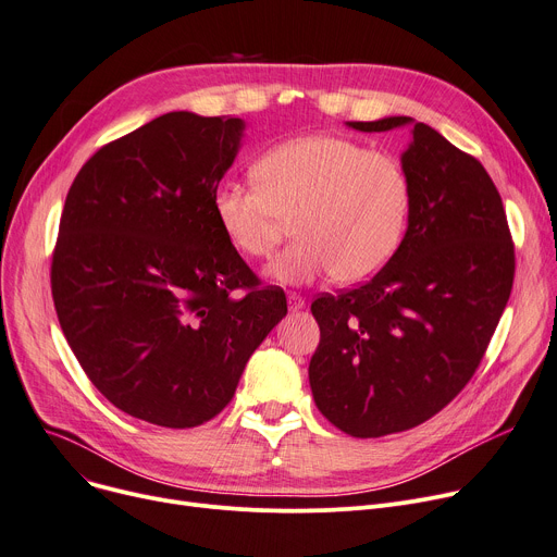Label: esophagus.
I'll return each instance as SVG.
<instances>
[{
	"label": "esophagus",
	"instance_id": "obj_1",
	"mask_svg": "<svg viewBox=\"0 0 557 557\" xmlns=\"http://www.w3.org/2000/svg\"><path fill=\"white\" fill-rule=\"evenodd\" d=\"M288 309L290 311H300L302 307H305V298H302V295H298V293H288Z\"/></svg>",
	"mask_w": 557,
	"mask_h": 557
}]
</instances>
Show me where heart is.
I'll list each match as a JSON object with an SVG mask.
<instances>
[{"mask_svg": "<svg viewBox=\"0 0 557 557\" xmlns=\"http://www.w3.org/2000/svg\"><path fill=\"white\" fill-rule=\"evenodd\" d=\"M257 185L228 181L212 195L221 235L242 257H269L295 221L300 239L269 267L282 284L336 273L343 284L374 277L398 250L410 216L403 165L356 140L309 134L284 140L252 165Z\"/></svg>", "mask_w": 557, "mask_h": 557, "instance_id": "1", "label": "heart"}]
</instances>
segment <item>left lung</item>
Returning a JSON list of instances; mask_svg holds the SVG:
<instances>
[{
  "label": "left lung",
  "instance_id": "left-lung-1",
  "mask_svg": "<svg viewBox=\"0 0 557 557\" xmlns=\"http://www.w3.org/2000/svg\"><path fill=\"white\" fill-rule=\"evenodd\" d=\"M405 125L410 216L398 250L367 284L311 305L320 324L313 400L358 438L417 428L466 387L515 275L506 212L484 165L410 116L347 123L358 132Z\"/></svg>",
  "mask_w": 557,
  "mask_h": 557
}]
</instances>
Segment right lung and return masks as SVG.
<instances>
[{"label": "right lung", "instance_id": "1", "mask_svg": "<svg viewBox=\"0 0 557 557\" xmlns=\"http://www.w3.org/2000/svg\"><path fill=\"white\" fill-rule=\"evenodd\" d=\"M244 129L170 111L100 147L64 201L51 264L64 338L109 403L161 428L224 410L286 315L284 293L257 284L212 214Z\"/></svg>", "mask_w": 557, "mask_h": 557}]
</instances>
